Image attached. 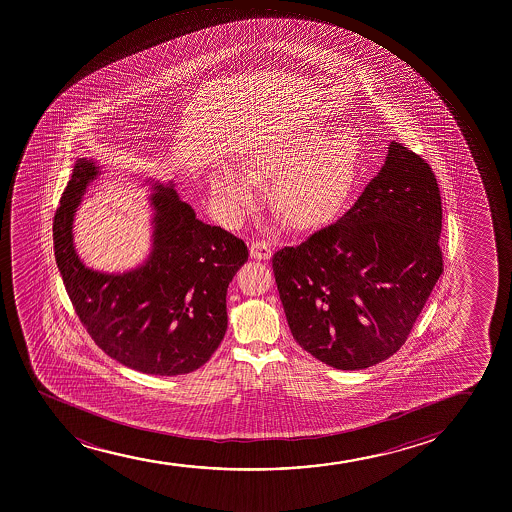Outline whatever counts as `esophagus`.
Segmentation results:
<instances>
[{
	"mask_svg": "<svg viewBox=\"0 0 512 512\" xmlns=\"http://www.w3.org/2000/svg\"><path fill=\"white\" fill-rule=\"evenodd\" d=\"M270 253H272V247L265 240H255L252 243V247H250V255H252L253 259L267 260L270 257Z\"/></svg>",
	"mask_w": 512,
	"mask_h": 512,
	"instance_id": "obj_1",
	"label": "esophagus"
}]
</instances>
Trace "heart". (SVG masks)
Masks as SVG:
<instances>
[{"mask_svg":"<svg viewBox=\"0 0 512 512\" xmlns=\"http://www.w3.org/2000/svg\"><path fill=\"white\" fill-rule=\"evenodd\" d=\"M359 143L356 134L311 127L289 138L267 141L248 160V172L224 168L213 173L211 189L242 218L259 194L257 178H272L274 206L296 226L318 223L334 214L351 194L356 180Z\"/></svg>","mask_w":512,"mask_h":512,"instance_id":"b5f03b06","label":"heart"}]
</instances>
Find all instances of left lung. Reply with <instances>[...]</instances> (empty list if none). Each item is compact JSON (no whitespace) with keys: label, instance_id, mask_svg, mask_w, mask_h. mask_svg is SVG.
I'll use <instances>...</instances> for the list:
<instances>
[{"label":"left lung","instance_id":"left-lung-1","mask_svg":"<svg viewBox=\"0 0 512 512\" xmlns=\"http://www.w3.org/2000/svg\"><path fill=\"white\" fill-rule=\"evenodd\" d=\"M441 228L436 175L393 141L385 167L337 221L272 257L294 340L342 371L393 356L443 274Z\"/></svg>","mask_w":512,"mask_h":512}]
</instances>
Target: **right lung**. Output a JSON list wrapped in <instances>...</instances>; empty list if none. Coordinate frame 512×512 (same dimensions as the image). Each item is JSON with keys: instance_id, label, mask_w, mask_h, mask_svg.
Masks as SVG:
<instances>
[{"instance_id": "add662e5", "label": "right lung", "mask_w": 512, "mask_h": 512, "mask_svg": "<svg viewBox=\"0 0 512 512\" xmlns=\"http://www.w3.org/2000/svg\"><path fill=\"white\" fill-rule=\"evenodd\" d=\"M97 163L73 168L52 235L54 255L76 315L95 344L141 373L177 376L204 366L228 327L226 291L248 260L242 238L202 223L173 185L155 184L153 250L138 269L105 274L88 269L73 245V218Z\"/></svg>"}]
</instances>
